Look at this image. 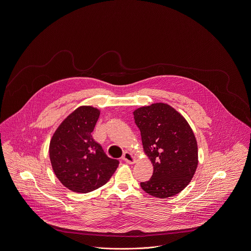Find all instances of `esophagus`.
Returning <instances> with one entry per match:
<instances>
[{
  "label": "esophagus",
  "mask_w": 251,
  "mask_h": 251,
  "mask_svg": "<svg viewBox=\"0 0 251 251\" xmlns=\"http://www.w3.org/2000/svg\"><path fill=\"white\" fill-rule=\"evenodd\" d=\"M122 159H123V161H125L128 164H134V163L137 162L136 157L132 153H130V152H125L123 154V156H122Z\"/></svg>",
  "instance_id": "obj_1"
}]
</instances>
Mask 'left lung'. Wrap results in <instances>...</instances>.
<instances>
[{
  "instance_id": "left-lung-1",
  "label": "left lung",
  "mask_w": 251,
  "mask_h": 251,
  "mask_svg": "<svg viewBox=\"0 0 251 251\" xmlns=\"http://www.w3.org/2000/svg\"><path fill=\"white\" fill-rule=\"evenodd\" d=\"M141 135L143 152L153 165L149 181L141 189L158 198L182 192L198 165L195 134L186 118L166 103H154L133 112Z\"/></svg>"
}]
</instances>
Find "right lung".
<instances>
[{
  "instance_id": "add662e5",
  "label": "right lung",
  "mask_w": 251,
  "mask_h": 251,
  "mask_svg": "<svg viewBox=\"0 0 251 251\" xmlns=\"http://www.w3.org/2000/svg\"><path fill=\"white\" fill-rule=\"evenodd\" d=\"M100 110L81 106L56 128L49 145L52 168L59 182L68 190L86 194L104 186L119 162L109 158L91 133Z\"/></svg>"
}]
</instances>
